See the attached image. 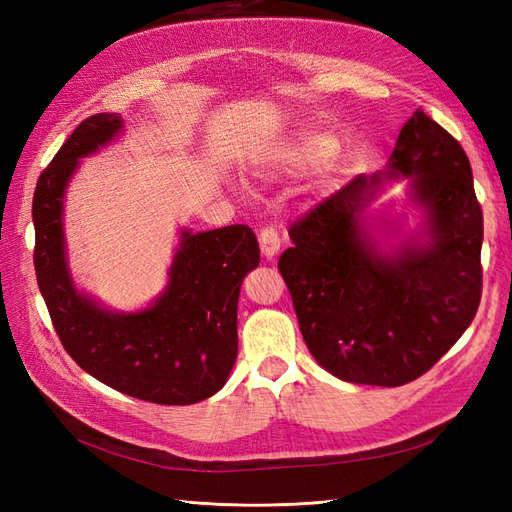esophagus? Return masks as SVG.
I'll use <instances>...</instances> for the list:
<instances>
[{
  "mask_svg": "<svg viewBox=\"0 0 512 512\" xmlns=\"http://www.w3.org/2000/svg\"><path fill=\"white\" fill-rule=\"evenodd\" d=\"M259 248H262V255L266 259H273L279 253L281 242L275 226H264L262 231H259Z\"/></svg>",
  "mask_w": 512,
  "mask_h": 512,
  "instance_id": "1",
  "label": "esophagus"
}]
</instances>
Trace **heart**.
<instances>
[{"label":"heart","mask_w":512,"mask_h":512,"mask_svg":"<svg viewBox=\"0 0 512 512\" xmlns=\"http://www.w3.org/2000/svg\"><path fill=\"white\" fill-rule=\"evenodd\" d=\"M334 151V138L321 132H306L297 136L292 143H288L284 149H279L277 154L266 160L262 165V171L273 173L275 169L286 171H303L308 167H317L321 162L328 160ZM237 193H246L244 187H235Z\"/></svg>","instance_id":"1"}]
</instances>
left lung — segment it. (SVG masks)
Returning <instances> with one entry per match:
<instances>
[{"mask_svg":"<svg viewBox=\"0 0 512 512\" xmlns=\"http://www.w3.org/2000/svg\"><path fill=\"white\" fill-rule=\"evenodd\" d=\"M408 180L416 232L391 245L404 214L366 213L387 183ZM484 220L473 171L422 110L402 125L385 171L358 176L292 224L279 257L310 354L345 383L398 387L447 354L482 297Z\"/></svg>","mask_w":512,"mask_h":512,"instance_id":"1","label":"left lung"}]
</instances>
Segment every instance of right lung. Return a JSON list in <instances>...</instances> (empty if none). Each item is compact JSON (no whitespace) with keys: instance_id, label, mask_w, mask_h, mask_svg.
<instances>
[{"instance_id":"right-lung-1","label":"right lung","mask_w":512,"mask_h":512,"mask_svg":"<svg viewBox=\"0 0 512 512\" xmlns=\"http://www.w3.org/2000/svg\"><path fill=\"white\" fill-rule=\"evenodd\" d=\"M123 132L118 114L85 118L39 176L32 198L37 284L65 352L90 376L156 405H193L231 376L239 288L259 264V244L244 224L202 233L180 228L165 290L134 312L105 308L76 288L63 228L65 191L81 158Z\"/></svg>"}]
</instances>
